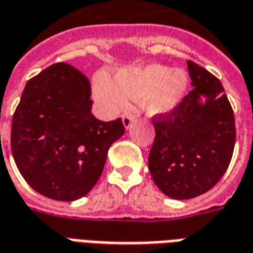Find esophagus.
Masks as SVG:
<instances>
[{
  "label": "esophagus",
  "mask_w": 253,
  "mask_h": 253,
  "mask_svg": "<svg viewBox=\"0 0 253 253\" xmlns=\"http://www.w3.org/2000/svg\"><path fill=\"white\" fill-rule=\"evenodd\" d=\"M134 122V117L132 115H123V125H125V127L126 128H130V126H131V123Z\"/></svg>",
  "instance_id": "esophagus-1"
}]
</instances>
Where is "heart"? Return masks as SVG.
Segmentation results:
<instances>
[{
    "instance_id": "obj_1",
    "label": "heart",
    "mask_w": 253,
    "mask_h": 253,
    "mask_svg": "<svg viewBox=\"0 0 253 253\" xmlns=\"http://www.w3.org/2000/svg\"><path fill=\"white\" fill-rule=\"evenodd\" d=\"M186 75L181 69L153 64L119 71L114 80L104 75L95 79V95L110 110L126 106L127 99L141 98V106L151 115L170 111L186 88Z\"/></svg>"
}]
</instances>
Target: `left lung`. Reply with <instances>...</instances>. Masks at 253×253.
Listing matches in <instances>:
<instances>
[{
  "label": "left lung",
  "instance_id": "8db88e82",
  "mask_svg": "<svg viewBox=\"0 0 253 253\" xmlns=\"http://www.w3.org/2000/svg\"><path fill=\"white\" fill-rule=\"evenodd\" d=\"M193 89L169 112L155 114L149 170L168 197L189 200L207 193L231 164L236 126L224 87L214 75L188 61ZM205 96L207 102L199 98Z\"/></svg>",
  "mask_w": 253,
  "mask_h": 253
}]
</instances>
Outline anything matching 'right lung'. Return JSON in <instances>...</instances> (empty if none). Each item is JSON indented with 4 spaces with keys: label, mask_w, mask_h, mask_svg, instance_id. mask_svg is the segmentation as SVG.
<instances>
[{
    "label": "right lung",
    "mask_w": 253,
    "mask_h": 253,
    "mask_svg": "<svg viewBox=\"0 0 253 253\" xmlns=\"http://www.w3.org/2000/svg\"><path fill=\"white\" fill-rule=\"evenodd\" d=\"M92 103L87 76L67 63L28 80L13 114L10 146L17 169L37 193L74 201L98 182L110 146L126 130L121 118L96 119Z\"/></svg>",
    "instance_id": "1"
}]
</instances>
